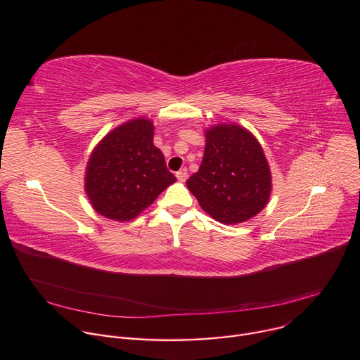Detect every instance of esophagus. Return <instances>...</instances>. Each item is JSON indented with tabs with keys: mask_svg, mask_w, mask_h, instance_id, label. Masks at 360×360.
Instances as JSON below:
<instances>
[{
	"mask_svg": "<svg viewBox=\"0 0 360 360\" xmlns=\"http://www.w3.org/2000/svg\"><path fill=\"white\" fill-rule=\"evenodd\" d=\"M187 168H181V170L180 172H177L176 173V177H177V180L179 181H186V179H187Z\"/></svg>",
	"mask_w": 360,
	"mask_h": 360,
	"instance_id": "obj_1",
	"label": "esophagus"
}]
</instances>
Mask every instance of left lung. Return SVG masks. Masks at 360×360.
Instances as JSON below:
<instances>
[{
	"label": "left lung",
	"instance_id": "left-lung-1",
	"mask_svg": "<svg viewBox=\"0 0 360 360\" xmlns=\"http://www.w3.org/2000/svg\"><path fill=\"white\" fill-rule=\"evenodd\" d=\"M205 153L198 173L186 184L215 221L236 225L256 217L271 193V173L257 138L237 123L205 129Z\"/></svg>",
	"mask_w": 360,
	"mask_h": 360
}]
</instances>
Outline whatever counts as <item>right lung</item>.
<instances>
[{
  "instance_id": "right-lung-1",
  "label": "right lung",
  "mask_w": 360,
  "mask_h": 360,
  "mask_svg": "<svg viewBox=\"0 0 360 360\" xmlns=\"http://www.w3.org/2000/svg\"><path fill=\"white\" fill-rule=\"evenodd\" d=\"M154 129L150 119L135 117L116 126L94 146L84 190L101 217L132 221L176 181L154 145Z\"/></svg>"
}]
</instances>
